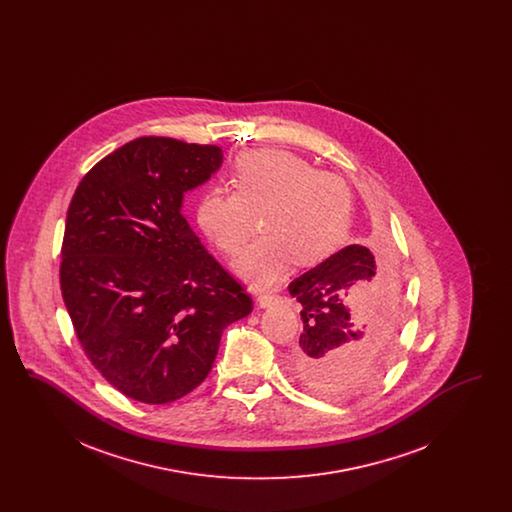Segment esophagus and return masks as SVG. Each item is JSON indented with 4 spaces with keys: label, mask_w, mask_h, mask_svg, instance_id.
Returning a JSON list of instances; mask_svg holds the SVG:
<instances>
[{
    "label": "esophagus",
    "mask_w": 512,
    "mask_h": 512,
    "mask_svg": "<svg viewBox=\"0 0 512 512\" xmlns=\"http://www.w3.org/2000/svg\"><path fill=\"white\" fill-rule=\"evenodd\" d=\"M276 295H270V293H263V295H259L257 297V303H259V307H263V309H267L270 305H274L276 303Z\"/></svg>",
    "instance_id": "obj_1"
}]
</instances>
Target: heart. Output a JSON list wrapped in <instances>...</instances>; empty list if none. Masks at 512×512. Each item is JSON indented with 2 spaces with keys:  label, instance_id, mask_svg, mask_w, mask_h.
<instances>
[{
  "label": "heart",
  "instance_id": "b5f03b06",
  "mask_svg": "<svg viewBox=\"0 0 512 512\" xmlns=\"http://www.w3.org/2000/svg\"><path fill=\"white\" fill-rule=\"evenodd\" d=\"M232 190L207 188L195 209L203 234L224 255H236L261 217L265 240L249 247L234 270L257 290L276 286L293 265L311 267L340 247L351 220V192L334 172L315 171L282 149L242 153Z\"/></svg>",
  "mask_w": 512,
  "mask_h": 512
}]
</instances>
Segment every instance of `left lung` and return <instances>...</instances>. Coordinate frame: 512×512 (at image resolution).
I'll return each instance as SVG.
<instances>
[{
	"label": "left lung",
	"mask_w": 512,
	"mask_h": 512,
	"mask_svg": "<svg viewBox=\"0 0 512 512\" xmlns=\"http://www.w3.org/2000/svg\"><path fill=\"white\" fill-rule=\"evenodd\" d=\"M301 303L303 334L290 353L293 372L313 391L349 395L370 386L386 366L378 332L397 301L386 257L347 245L290 284Z\"/></svg>",
	"instance_id": "8db88e82"
}]
</instances>
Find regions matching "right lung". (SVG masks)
<instances>
[{
    "instance_id": "obj_1",
    "label": "right lung",
    "mask_w": 512,
    "mask_h": 512,
    "mask_svg": "<svg viewBox=\"0 0 512 512\" xmlns=\"http://www.w3.org/2000/svg\"><path fill=\"white\" fill-rule=\"evenodd\" d=\"M220 163L219 146L136 138L86 172L69 205L63 301L90 363L130 399L165 405L195 390L222 330L253 311L180 213Z\"/></svg>"
}]
</instances>
